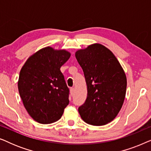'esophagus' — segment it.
<instances>
[{"mask_svg":"<svg viewBox=\"0 0 151 151\" xmlns=\"http://www.w3.org/2000/svg\"><path fill=\"white\" fill-rule=\"evenodd\" d=\"M74 88H70V91H71V96H73V94H74Z\"/></svg>","mask_w":151,"mask_h":151,"instance_id":"1","label":"esophagus"}]
</instances>
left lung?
I'll list each match as a JSON object with an SVG mask.
<instances>
[{"label": "left lung", "mask_w": 151, "mask_h": 151, "mask_svg": "<svg viewBox=\"0 0 151 151\" xmlns=\"http://www.w3.org/2000/svg\"><path fill=\"white\" fill-rule=\"evenodd\" d=\"M87 85V98L78 108L88 124L111 122L120 111L127 90V77L111 51L100 44L89 45L76 53Z\"/></svg>", "instance_id": "8db88e82"}]
</instances>
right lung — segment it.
<instances>
[{
	"mask_svg": "<svg viewBox=\"0 0 151 151\" xmlns=\"http://www.w3.org/2000/svg\"><path fill=\"white\" fill-rule=\"evenodd\" d=\"M70 55L65 50L45 47L32 55L20 70V96L29 114L39 123L58 121L69 104V88L60 67Z\"/></svg>",
	"mask_w": 151,
	"mask_h": 151,
	"instance_id": "add662e5",
	"label": "right lung"
}]
</instances>
